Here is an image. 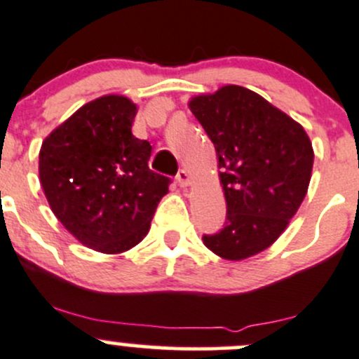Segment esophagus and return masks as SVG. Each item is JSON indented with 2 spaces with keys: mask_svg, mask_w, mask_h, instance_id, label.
I'll use <instances>...</instances> for the list:
<instances>
[{
  "mask_svg": "<svg viewBox=\"0 0 359 359\" xmlns=\"http://www.w3.org/2000/svg\"><path fill=\"white\" fill-rule=\"evenodd\" d=\"M177 182H179L180 187H187L191 184V177H189V172L187 170H179V173H177Z\"/></svg>",
  "mask_w": 359,
  "mask_h": 359,
  "instance_id": "esophagus-1",
  "label": "esophagus"
}]
</instances>
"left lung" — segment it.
<instances>
[{"instance_id":"1","label":"left lung","mask_w":359,"mask_h":359,"mask_svg":"<svg viewBox=\"0 0 359 359\" xmlns=\"http://www.w3.org/2000/svg\"><path fill=\"white\" fill-rule=\"evenodd\" d=\"M213 142L227 218L203 243L215 255L239 262L278 239L306 196L313 168L308 134L265 97L224 86L189 101Z\"/></svg>"}]
</instances>
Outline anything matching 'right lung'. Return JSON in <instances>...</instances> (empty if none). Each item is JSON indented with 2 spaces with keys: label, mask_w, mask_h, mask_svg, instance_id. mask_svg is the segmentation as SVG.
<instances>
[{
  "label": "right lung",
  "mask_w": 359,
  "mask_h": 359,
  "mask_svg": "<svg viewBox=\"0 0 359 359\" xmlns=\"http://www.w3.org/2000/svg\"><path fill=\"white\" fill-rule=\"evenodd\" d=\"M137 107L108 94L79 108L44 139L39 179L56 215L84 246L107 255L149 232L170 179L149 170L151 144L132 134Z\"/></svg>",
  "instance_id": "1"
}]
</instances>
